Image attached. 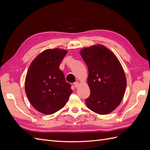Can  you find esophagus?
Returning <instances> with one entry per match:
<instances>
[{"label":"esophagus","mask_w":150,"mask_h":150,"mask_svg":"<svg viewBox=\"0 0 150 150\" xmlns=\"http://www.w3.org/2000/svg\"><path fill=\"white\" fill-rule=\"evenodd\" d=\"M74 87H75L76 88H78L79 86H80V83H79V82H78V81H77V82H75V83H74Z\"/></svg>","instance_id":"obj_1"}]
</instances>
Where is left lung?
<instances>
[{"mask_svg":"<svg viewBox=\"0 0 150 150\" xmlns=\"http://www.w3.org/2000/svg\"><path fill=\"white\" fill-rule=\"evenodd\" d=\"M80 54L88 68L91 94L88 108L99 115H108L120 105L126 88V78L120 61L101 44L84 47Z\"/></svg>","mask_w":150,"mask_h":150,"instance_id":"obj_1","label":"left lung"}]
</instances>
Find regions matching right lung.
Segmentation results:
<instances>
[{
  "mask_svg": "<svg viewBox=\"0 0 150 150\" xmlns=\"http://www.w3.org/2000/svg\"><path fill=\"white\" fill-rule=\"evenodd\" d=\"M67 51L48 49L30 63L25 80V91L36 110L52 115L60 110L69 100L72 91L59 65Z\"/></svg>",
  "mask_w": 150,
  "mask_h": 150,
  "instance_id": "right-lung-1",
  "label": "right lung"
}]
</instances>
